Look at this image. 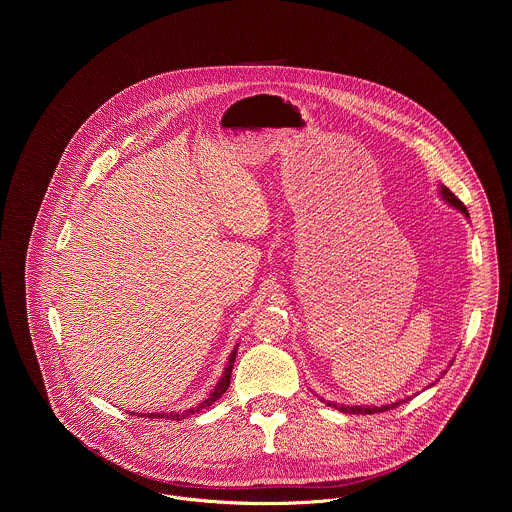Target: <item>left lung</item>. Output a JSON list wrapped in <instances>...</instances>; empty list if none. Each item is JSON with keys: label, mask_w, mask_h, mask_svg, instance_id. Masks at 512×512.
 Listing matches in <instances>:
<instances>
[{"label": "left lung", "mask_w": 512, "mask_h": 512, "mask_svg": "<svg viewBox=\"0 0 512 512\" xmlns=\"http://www.w3.org/2000/svg\"><path fill=\"white\" fill-rule=\"evenodd\" d=\"M441 195H443V199L451 205V207H455V209H459L465 217H469V213H467V209H465V205L447 189V187H441ZM400 402H394V404H390V406H380V408H359V406H337V404H331V402H327V406H333V408H339L341 412H347V414H374V412H386V410H390V408H396Z\"/></svg>", "instance_id": "1"}]
</instances>
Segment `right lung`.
Instances as JSON below:
<instances>
[{
  "label": "right lung",
  "mask_w": 512,
  "mask_h": 512,
  "mask_svg": "<svg viewBox=\"0 0 512 512\" xmlns=\"http://www.w3.org/2000/svg\"><path fill=\"white\" fill-rule=\"evenodd\" d=\"M234 359H236V349L230 353V357H228V365L224 368V372H222V376H220L219 382H217V386H215V390L209 394V398H205L199 406H195V408H191V410H187V412H183V414H146L147 418H171V420H185L187 416H193V414H197V412H201L203 408H207V406H211L213 402H217L220 396L226 392V388H228V384H230V374H232V366H234Z\"/></svg>",
  "instance_id": "right-lung-1"
}]
</instances>
